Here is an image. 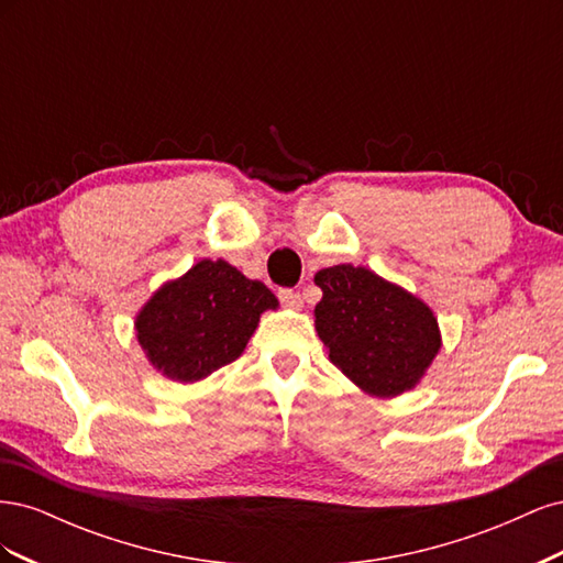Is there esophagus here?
Returning <instances> with one entry per match:
<instances>
[{
  "mask_svg": "<svg viewBox=\"0 0 563 563\" xmlns=\"http://www.w3.org/2000/svg\"><path fill=\"white\" fill-rule=\"evenodd\" d=\"M279 300H282L284 308H291V310H300L302 308V296L298 291H294V288H282Z\"/></svg>",
  "mask_w": 563,
  "mask_h": 563,
  "instance_id": "34e87169",
  "label": "esophagus"
}]
</instances>
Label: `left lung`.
<instances>
[{
    "label": "left lung",
    "instance_id": "1",
    "mask_svg": "<svg viewBox=\"0 0 563 563\" xmlns=\"http://www.w3.org/2000/svg\"><path fill=\"white\" fill-rule=\"evenodd\" d=\"M314 284L323 294L314 327L329 360L368 395L395 397L416 387L441 347L428 305L366 267L319 269Z\"/></svg>",
    "mask_w": 563,
    "mask_h": 563
}]
</instances>
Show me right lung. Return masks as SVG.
<instances>
[{"mask_svg": "<svg viewBox=\"0 0 563 563\" xmlns=\"http://www.w3.org/2000/svg\"><path fill=\"white\" fill-rule=\"evenodd\" d=\"M277 305L265 284L246 279L230 263L199 261L147 300L135 317V335L166 378L195 383L234 362L261 314Z\"/></svg>", "mask_w": 563, "mask_h": 563, "instance_id": "add662e5", "label": "right lung"}]
</instances>
